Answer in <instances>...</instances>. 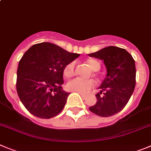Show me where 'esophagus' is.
Returning a JSON list of instances; mask_svg holds the SVG:
<instances>
[{
	"mask_svg": "<svg viewBox=\"0 0 151 151\" xmlns=\"http://www.w3.org/2000/svg\"><path fill=\"white\" fill-rule=\"evenodd\" d=\"M80 95H81V97H82L83 99H85V98L87 97V95H86V94H82V93H80Z\"/></svg>",
	"mask_w": 151,
	"mask_h": 151,
	"instance_id": "esophagus-1",
	"label": "esophagus"
}]
</instances>
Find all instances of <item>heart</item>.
Instances as JSON below:
<instances>
[{
  "label": "heart",
  "instance_id": "b5f03b06",
  "mask_svg": "<svg viewBox=\"0 0 151 151\" xmlns=\"http://www.w3.org/2000/svg\"><path fill=\"white\" fill-rule=\"evenodd\" d=\"M86 63L89 66L90 68L94 71H98L101 68L99 62L94 59H88L86 60ZM75 63L71 62L66 65L64 68V75L66 77H71L74 74ZM95 81L91 79L84 80L81 78H74L70 80L67 83V88L71 91H76L78 93H86L89 91L95 86Z\"/></svg>",
  "mask_w": 151,
  "mask_h": 151
}]
</instances>
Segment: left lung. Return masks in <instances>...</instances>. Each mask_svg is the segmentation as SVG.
I'll list each match as a JSON object with an SVG mask.
<instances>
[{"label": "left lung", "instance_id": "obj_1", "mask_svg": "<svg viewBox=\"0 0 151 151\" xmlns=\"http://www.w3.org/2000/svg\"><path fill=\"white\" fill-rule=\"evenodd\" d=\"M104 60L106 77L96 94L98 101L89 109L101 117H109L122 111L129 101L136 86V65L130 53L115 46L104 47L88 54Z\"/></svg>", "mask_w": 151, "mask_h": 151}]
</instances>
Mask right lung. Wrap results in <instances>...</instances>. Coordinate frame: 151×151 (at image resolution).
Listing matches in <instances>:
<instances>
[{"label":"right lung","instance_id":"add662e5","mask_svg":"<svg viewBox=\"0 0 151 151\" xmlns=\"http://www.w3.org/2000/svg\"><path fill=\"white\" fill-rule=\"evenodd\" d=\"M79 56L50 42L36 44L25 52L18 63L16 89L32 115L46 119L63 110L70 94L63 90V71Z\"/></svg>","mask_w":151,"mask_h":151}]
</instances>
